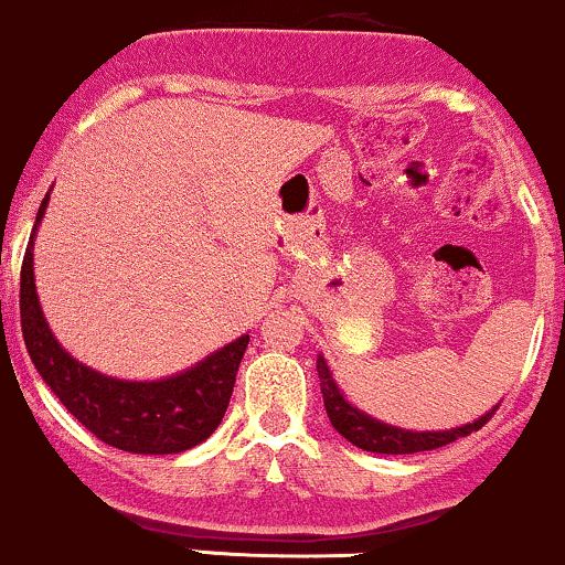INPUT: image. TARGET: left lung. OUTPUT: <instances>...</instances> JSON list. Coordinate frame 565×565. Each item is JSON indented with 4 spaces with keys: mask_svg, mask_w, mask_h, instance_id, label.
<instances>
[{
    "mask_svg": "<svg viewBox=\"0 0 565 565\" xmlns=\"http://www.w3.org/2000/svg\"><path fill=\"white\" fill-rule=\"evenodd\" d=\"M317 375H320V388H322V402L324 413H328L330 423L343 439L354 444V447L364 449V452L375 455H415V452H428V449L447 447L462 436H470L473 430H479L483 423L497 413L500 404H494L489 413L476 417L473 423L466 426L447 428V430H413V428H399L391 426V423L377 420V417L362 413L360 407H354L347 399L341 388H338L333 373H330L328 360L320 354L317 356Z\"/></svg>",
    "mask_w": 565,
    "mask_h": 565,
    "instance_id": "8db88e82",
    "label": "left lung"
}]
</instances>
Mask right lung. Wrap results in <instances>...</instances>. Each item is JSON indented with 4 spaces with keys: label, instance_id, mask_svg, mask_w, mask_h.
<instances>
[{
    "label": "right lung",
    "instance_id": "add662e5",
    "mask_svg": "<svg viewBox=\"0 0 565 565\" xmlns=\"http://www.w3.org/2000/svg\"><path fill=\"white\" fill-rule=\"evenodd\" d=\"M46 203L50 192L39 205L20 269V328L36 373L63 407L110 447L135 455H177L198 447L227 413L248 335L158 381H126L78 362L52 333L33 280V237Z\"/></svg>",
    "mask_w": 565,
    "mask_h": 565
}]
</instances>
